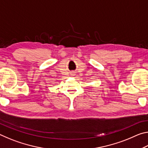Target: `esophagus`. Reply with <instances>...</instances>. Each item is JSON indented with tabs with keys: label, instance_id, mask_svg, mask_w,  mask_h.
Here are the masks:
<instances>
[{
	"label": "esophagus",
	"instance_id": "esophagus-1",
	"mask_svg": "<svg viewBox=\"0 0 148 148\" xmlns=\"http://www.w3.org/2000/svg\"><path fill=\"white\" fill-rule=\"evenodd\" d=\"M71 75H72V76H76V74H75V73H72Z\"/></svg>",
	"mask_w": 148,
	"mask_h": 148
}]
</instances>
